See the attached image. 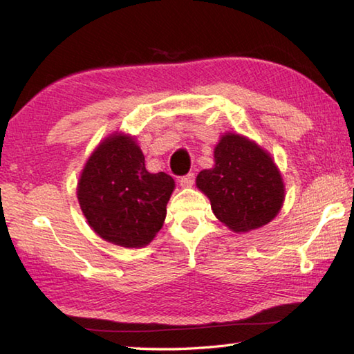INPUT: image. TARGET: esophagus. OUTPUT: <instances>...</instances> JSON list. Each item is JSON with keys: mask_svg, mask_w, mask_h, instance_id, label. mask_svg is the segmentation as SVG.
<instances>
[{"mask_svg": "<svg viewBox=\"0 0 354 354\" xmlns=\"http://www.w3.org/2000/svg\"><path fill=\"white\" fill-rule=\"evenodd\" d=\"M193 183H194V173H187L185 176L179 179V184H181V187H192Z\"/></svg>", "mask_w": 354, "mask_h": 354, "instance_id": "34e87169", "label": "esophagus"}]
</instances>
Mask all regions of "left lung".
I'll use <instances>...</instances> for the list:
<instances>
[{
    "label": "left lung",
    "instance_id": "obj_1",
    "mask_svg": "<svg viewBox=\"0 0 354 354\" xmlns=\"http://www.w3.org/2000/svg\"><path fill=\"white\" fill-rule=\"evenodd\" d=\"M198 189L214 216L234 232L269 223L280 212L284 184L270 155L239 133H225L214 147V167L199 171Z\"/></svg>",
    "mask_w": 354,
    "mask_h": 354
}]
</instances>
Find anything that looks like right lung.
Here are the masks:
<instances>
[{"label":"right lung","mask_w":354,"mask_h":354,"mask_svg":"<svg viewBox=\"0 0 354 354\" xmlns=\"http://www.w3.org/2000/svg\"><path fill=\"white\" fill-rule=\"evenodd\" d=\"M175 181L149 173L133 137L112 133L86 161L77 184L82 213L97 234L118 246L142 248L161 230Z\"/></svg>","instance_id":"obj_1"}]
</instances>
